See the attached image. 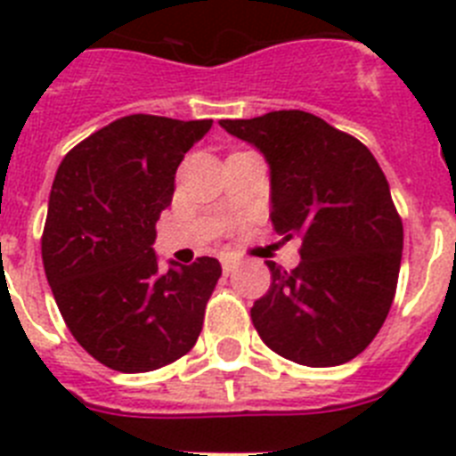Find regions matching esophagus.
I'll list each match as a JSON object with an SVG mask.
<instances>
[{"mask_svg":"<svg viewBox=\"0 0 456 456\" xmlns=\"http://www.w3.org/2000/svg\"><path fill=\"white\" fill-rule=\"evenodd\" d=\"M221 267H224V273H231L237 267V260L232 256H224L221 257Z\"/></svg>","mask_w":456,"mask_h":456,"instance_id":"esophagus-1","label":"esophagus"}]
</instances>
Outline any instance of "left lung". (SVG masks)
I'll use <instances>...</instances> for the list:
<instances>
[{"label": "left lung", "mask_w": 456, "mask_h": 456, "mask_svg": "<svg viewBox=\"0 0 456 456\" xmlns=\"http://www.w3.org/2000/svg\"><path fill=\"white\" fill-rule=\"evenodd\" d=\"M219 125L263 152L273 231L301 240L299 267L267 263L256 331L294 363H347L386 322L400 276L404 231L384 171L361 141L299 109Z\"/></svg>", "instance_id": "obj_1"}]
</instances>
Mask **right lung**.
I'll use <instances>...</instances> for the list:
<instances>
[{
    "label": "right lung",
    "instance_id": "1",
    "mask_svg": "<svg viewBox=\"0 0 456 456\" xmlns=\"http://www.w3.org/2000/svg\"><path fill=\"white\" fill-rule=\"evenodd\" d=\"M212 120L132 114L63 157L43 231V265L75 340L118 372H151L196 345L221 276L216 257L162 272L155 224L184 152Z\"/></svg>",
    "mask_w": 456,
    "mask_h": 456
}]
</instances>
